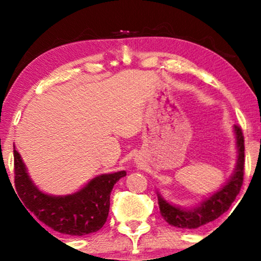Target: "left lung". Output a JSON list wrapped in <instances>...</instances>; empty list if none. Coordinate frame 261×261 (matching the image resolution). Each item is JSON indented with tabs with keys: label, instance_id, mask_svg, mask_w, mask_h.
<instances>
[{
	"label": "left lung",
	"instance_id": "obj_1",
	"mask_svg": "<svg viewBox=\"0 0 261 261\" xmlns=\"http://www.w3.org/2000/svg\"><path fill=\"white\" fill-rule=\"evenodd\" d=\"M235 135L238 149L237 166L232 177L219 192L207 198L199 206L192 210H184L170 205L158 194L159 208L168 223L182 229H196L218 219L229 210L240 193L244 179V136L238 125H235Z\"/></svg>",
	"mask_w": 261,
	"mask_h": 261
}]
</instances>
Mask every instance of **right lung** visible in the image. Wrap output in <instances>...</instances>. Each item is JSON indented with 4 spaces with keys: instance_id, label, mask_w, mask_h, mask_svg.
Returning a JSON list of instances; mask_svg holds the SVG:
<instances>
[{
    "instance_id": "1",
    "label": "right lung",
    "mask_w": 261,
    "mask_h": 261,
    "mask_svg": "<svg viewBox=\"0 0 261 261\" xmlns=\"http://www.w3.org/2000/svg\"><path fill=\"white\" fill-rule=\"evenodd\" d=\"M14 167L16 191L28 213L30 211L53 230L71 236H84L102 228L109 213L110 192L117 180L126 175L124 170L101 175L71 196L51 197L39 191L31 182L15 147Z\"/></svg>"
}]
</instances>
